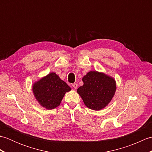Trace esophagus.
Segmentation results:
<instances>
[{
  "instance_id": "obj_1",
  "label": "esophagus",
  "mask_w": 152,
  "mask_h": 152,
  "mask_svg": "<svg viewBox=\"0 0 152 152\" xmlns=\"http://www.w3.org/2000/svg\"><path fill=\"white\" fill-rule=\"evenodd\" d=\"M72 87L74 88V89H77V88H78V83H72Z\"/></svg>"
}]
</instances>
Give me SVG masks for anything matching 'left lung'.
Returning a JSON list of instances; mask_svg holds the SVG:
<instances>
[{
	"instance_id": "obj_1",
	"label": "left lung",
	"mask_w": 152,
	"mask_h": 152,
	"mask_svg": "<svg viewBox=\"0 0 152 152\" xmlns=\"http://www.w3.org/2000/svg\"><path fill=\"white\" fill-rule=\"evenodd\" d=\"M83 85L77 89L87 107L99 110L110 102L114 95L115 80L104 74L91 71L83 77Z\"/></svg>"
}]
</instances>
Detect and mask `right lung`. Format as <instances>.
<instances>
[{"label": "right lung", "instance_id": "right-lung-1", "mask_svg": "<svg viewBox=\"0 0 152 152\" xmlns=\"http://www.w3.org/2000/svg\"><path fill=\"white\" fill-rule=\"evenodd\" d=\"M70 88L56 73L52 72L35 83L33 92L40 104L47 109H53L60 104L66 92Z\"/></svg>", "mask_w": 152, "mask_h": 152}]
</instances>
